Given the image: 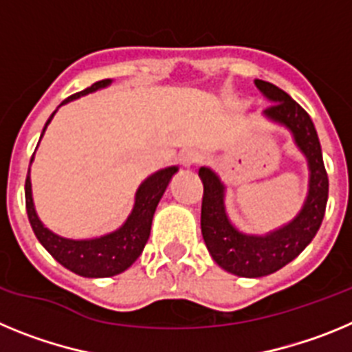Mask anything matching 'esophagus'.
<instances>
[{"label": "esophagus", "instance_id": "esophagus-1", "mask_svg": "<svg viewBox=\"0 0 352 352\" xmlns=\"http://www.w3.org/2000/svg\"><path fill=\"white\" fill-rule=\"evenodd\" d=\"M199 160H201V153L195 151V149H183L182 155H179V164L185 167L194 166Z\"/></svg>", "mask_w": 352, "mask_h": 352}]
</instances>
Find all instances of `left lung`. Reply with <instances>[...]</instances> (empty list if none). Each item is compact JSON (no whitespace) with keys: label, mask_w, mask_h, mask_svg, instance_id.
<instances>
[{"label":"left lung","mask_w":352,"mask_h":352,"mask_svg":"<svg viewBox=\"0 0 352 352\" xmlns=\"http://www.w3.org/2000/svg\"><path fill=\"white\" fill-rule=\"evenodd\" d=\"M256 86L272 105L264 116L291 130L294 142L307 157L310 170L309 195L296 219L264 236L239 232L226 213V186L210 167H201L204 195L201 231L211 257L220 268L238 276L259 278L278 272L296 259L314 239L324 219L328 203V174L322 162L321 142L309 113L275 84L256 79Z\"/></svg>","instance_id":"obj_1"}]
</instances>
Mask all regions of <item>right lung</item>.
I'll return each instance as SVG.
<instances>
[{
	"label": "right lung",
	"mask_w": 352,
	"mask_h": 352,
	"mask_svg": "<svg viewBox=\"0 0 352 352\" xmlns=\"http://www.w3.org/2000/svg\"><path fill=\"white\" fill-rule=\"evenodd\" d=\"M111 82H113L111 79L98 80V82L91 84L89 88L84 89V91L68 96L67 100L61 102V105L76 100L82 95L96 91V89L105 88ZM54 114L56 111L51 114V118L43 126L42 135ZM31 160H33V157H31ZM176 170H178V167H166V169L151 174L149 178H146L141 183V186L135 192V203H133L132 213L129 214L126 222L120 229L100 236V238L68 239L63 238V236L54 234L40 222L35 206H33L30 169H28L26 186H24L26 188L28 219H30L33 232H35L40 243L61 266L74 272L76 275L88 276V278L114 276L129 270L144 250V245L149 238V231H151V220H153L155 210H157L162 195L166 192L167 185H169L170 178H173Z\"/></svg>",
	"instance_id": "add662e5"
}]
</instances>
